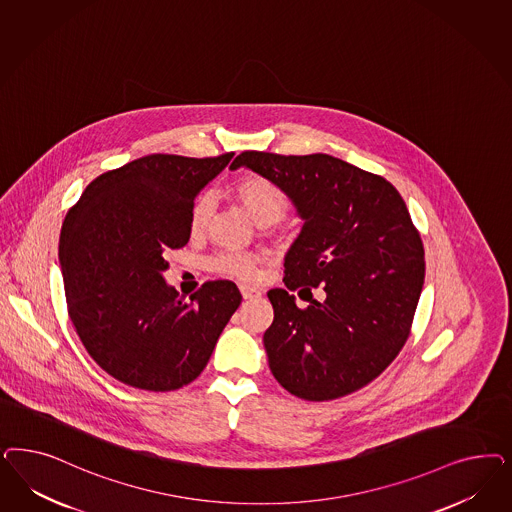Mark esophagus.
<instances>
[{
	"label": "esophagus",
	"mask_w": 512,
	"mask_h": 512,
	"mask_svg": "<svg viewBox=\"0 0 512 512\" xmlns=\"http://www.w3.org/2000/svg\"><path fill=\"white\" fill-rule=\"evenodd\" d=\"M239 290H241V294H243L245 299H254V297L260 296V290H258V288H254V286L241 284V286H239Z\"/></svg>",
	"instance_id": "obj_1"
}]
</instances>
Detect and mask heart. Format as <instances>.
Instances as JSON below:
<instances>
[{"mask_svg": "<svg viewBox=\"0 0 512 512\" xmlns=\"http://www.w3.org/2000/svg\"><path fill=\"white\" fill-rule=\"evenodd\" d=\"M233 196L247 209L248 215L260 226H271L279 222L288 213V196L279 184L262 175H243L231 186ZM215 203L209 194H201L194 201L190 211V231L199 235L207 230ZM207 269L222 277L233 279H254L256 277V258L243 250L218 252L207 260Z\"/></svg>", "mask_w": 512, "mask_h": 512, "instance_id": "heart-1", "label": "heart"}]
</instances>
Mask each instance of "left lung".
I'll use <instances>...</instances> for the list:
<instances>
[{"label":"left lung","mask_w":512,"mask_h":512,"mask_svg":"<svg viewBox=\"0 0 512 512\" xmlns=\"http://www.w3.org/2000/svg\"><path fill=\"white\" fill-rule=\"evenodd\" d=\"M241 165L279 184L305 220L284 258L286 290L267 292L269 369L301 399L348 396L409 339L426 273L420 233L390 182L330 154L245 150L230 169ZM318 285L327 299L307 308L287 294Z\"/></svg>","instance_id":"obj_1"}]
</instances>
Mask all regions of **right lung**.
I'll use <instances>...</instances> for the list:
<instances>
[{"label": "right lung", "mask_w": 512, "mask_h": 512, "mask_svg": "<svg viewBox=\"0 0 512 512\" xmlns=\"http://www.w3.org/2000/svg\"><path fill=\"white\" fill-rule=\"evenodd\" d=\"M231 158L149 154L99 175L67 211L58 254L67 311L113 379L149 392L190 384L241 305L231 281L205 282L184 299L162 277L165 252L190 239L199 190Z\"/></svg>", "instance_id": "obj_1"}]
</instances>
